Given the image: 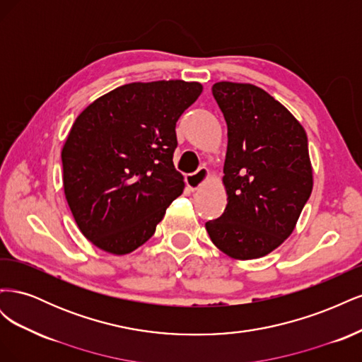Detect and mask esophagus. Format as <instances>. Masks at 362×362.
Here are the masks:
<instances>
[{"mask_svg": "<svg viewBox=\"0 0 362 362\" xmlns=\"http://www.w3.org/2000/svg\"><path fill=\"white\" fill-rule=\"evenodd\" d=\"M206 180H208V169L199 168L196 172L185 177V184H187L192 190H196V189H199Z\"/></svg>", "mask_w": 362, "mask_h": 362, "instance_id": "esophagus-1", "label": "esophagus"}]
</instances>
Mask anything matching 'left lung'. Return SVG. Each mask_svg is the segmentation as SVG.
I'll return each instance as SVG.
<instances>
[{"instance_id":"obj_1","label":"left lung","mask_w":362,"mask_h":362,"mask_svg":"<svg viewBox=\"0 0 362 362\" xmlns=\"http://www.w3.org/2000/svg\"><path fill=\"white\" fill-rule=\"evenodd\" d=\"M211 92L228 127V204L205 223L206 233L229 257H264L293 233L310 199L308 139L287 108L254 84L221 81Z\"/></svg>"}]
</instances>
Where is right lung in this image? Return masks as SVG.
Instances as JSON below:
<instances>
[{"instance_id":"obj_1","label":"right lung","mask_w":362,"mask_h":362,"mask_svg":"<svg viewBox=\"0 0 362 362\" xmlns=\"http://www.w3.org/2000/svg\"><path fill=\"white\" fill-rule=\"evenodd\" d=\"M201 93L194 81L131 83L75 119L62 151L63 187L76 225L95 246L124 255L154 235L184 190L173 166L175 127Z\"/></svg>"}]
</instances>
